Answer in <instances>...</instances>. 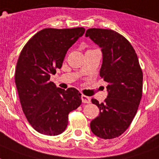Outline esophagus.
<instances>
[{
	"mask_svg": "<svg viewBox=\"0 0 159 159\" xmlns=\"http://www.w3.org/2000/svg\"><path fill=\"white\" fill-rule=\"evenodd\" d=\"M81 98H82V103H84V104H89V103L91 102V98L88 97V96H86V95H82Z\"/></svg>",
	"mask_w": 159,
	"mask_h": 159,
	"instance_id": "esophagus-1",
	"label": "esophagus"
}]
</instances>
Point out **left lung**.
I'll list each match as a JSON object with an SVG mask.
<instances>
[{"mask_svg":"<svg viewBox=\"0 0 159 159\" xmlns=\"http://www.w3.org/2000/svg\"><path fill=\"white\" fill-rule=\"evenodd\" d=\"M86 37L101 48L100 75L108 83L104 103L91 100L100 109L91 122V131L105 140L118 137L131 125L142 97L143 73L137 55L123 36L111 29L90 28Z\"/></svg>","mask_w":159,"mask_h":159,"instance_id":"1","label":"left lung"}]
</instances>
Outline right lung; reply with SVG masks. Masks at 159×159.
Listing matches in <instances>:
<instances>
[{
    "mask_svg": "<svg viewBox=\"0 0 159 159\" xmlns=\"http://www.w3.org/2000/svg\"><path fill=\"white\" fill-rule=\"evenodd\" d=\"M84 28H45L28 41L17 62L15 84L28 122L41 134L57 135L66 129L68 113L82 104L77 89L56 87L50 74L60 68L68 50Z\"/></svg>",
    "mask_w": 159,
    "mask_h": 159,
    "instance_id": "obj_1",
    "label": "right lung"
}]
</instances>
